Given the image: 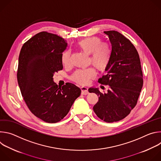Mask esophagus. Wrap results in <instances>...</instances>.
<instances>
[{
    "label": "esophagus",
    "mask_w": 161,
    "mask_h": 161,
    "mask_svg": "<svg viewBox=\"0 0 161 161\" xmlns=\"http://www.w3.org/2000/svg\"><path fill=\"white\" fill-rule=\"evenodd\" d=\"M81 94H83V95H87L88 94V88L86 86H81Z\"/></svg>",
    "instance_id": "esophagus-1"
}]
</instances>
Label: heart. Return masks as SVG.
Segmentation results:
<instances>
[{"mask_svg":"<svg viewBox=\"0 0 161 161\" xmlns=\"http://www.w3.org/2000/svg\"><path fill=\"white\" fill-rule=\"evenodd\" d=\"M78 47L84 53L90 55V62L99 71H104L108 67L112 54L110 44L102 42L100 37L93 36L86 37L78 42ZM70 57L69 50H65L62 53L61 61L64 66H67L70 64ZM96 76V70L91 67L75 71L71 76V79L78 83L85 85Z\"/></svg>","mask_w":161,"mask_h":161,"instance_id":"1","label":"heart"}]
</instances>
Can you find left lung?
<instances>
[{"label":"left lung","instance_id":"8db88e82","mask_svg":"<svg viewBox=\"0 0 161 161\" xmlns=\"http://www.w3.org/2000/svg\"><path fill=\"white\" fill-rule=\"evenodd\" d=\"M111 44V58L106 75L98 81L109 86L106 93L97 88L88 89L99 96L93 109L106 122H118L126 117L137 104L143 84L141 62L136 48L122 34L104 31Z\"/></svg>","mask_w":161,"mask_h":161}]
</instances>
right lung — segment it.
I'll return each instance as SVG.
<instances>
[{
    "label": "right lung",
    "instance_id": "right-lung-1",
    "mask_svg": "<svg viewBox=\"0 0 161 161\" xmlns=\"http://www.w3.org/2000/svg\"><path fill=\"white\" fill-rule=\"evenodd\" d=\"M67 43L62 37L47 32H39L23 45L17 71L21 95L30 111L48 123H56L69 111L81 89L67 83L58 87L54 73L63 69L61 56Z\"/></svg>",
    "mask_w": 161,
    "mask_h": 161
}]
</instances>
